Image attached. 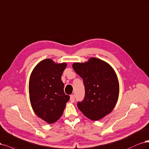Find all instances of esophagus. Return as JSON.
I'll use <instances>...</instances> for the list:
<instances>
[{
  "mask_svg": "<svg viewBox=\"0 0 149 149\" xmlns=\"http://www.w3.org/2000/svg\"><path fill=\"white\" fill-rule=\"evenodd\" d=\"M70 102H71L72 103H74V102H75V97H74V95H70Z\"/></svg>",
  "mask_w": 149,
  "mask_h": 149,
  "instance_id": "34e87169",
  "label": "esophagus"
}]
</instances>
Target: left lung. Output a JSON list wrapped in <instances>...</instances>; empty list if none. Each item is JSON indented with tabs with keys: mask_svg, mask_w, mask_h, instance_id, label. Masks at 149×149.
I'll return each mask as SVG.
<instances>
[{
	"mask_svg": "<svg viewBox=\"0 0 149 149\" xmlns=\"http://www.w3.org/2000/svg\"><path fill=\"white\" fill-rule=\"evenodd\" d=\"M72 68L84 80L85 95L77 107L88 119L98 121L111 113L119 97L117 75L107 62L96 57L85 62H75Z\"/></svg>",
	"mask_w": 149,
	"mask_h": 149,
	"instance_id": "8db88e82",
	"label": "left lung"
}]
</instances>
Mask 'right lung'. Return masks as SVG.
<instances>
[{"label":"right lung","instance_id":"1","mask_svg":"<svg viewBox=\"0 0 149 149\" xmlns=\"http://www.w3.org/2000/svg\"><path fill=\"white\" fill-rule=\"evenodd\" d=\"M65 62L57 64L51 59L40 62L29 80L31 105L37 116L49 124L56 122L63 114L69 95L64 92L61 76Z\"/></svg>","mask_w":149,"mask_h":149}]
</instances>
